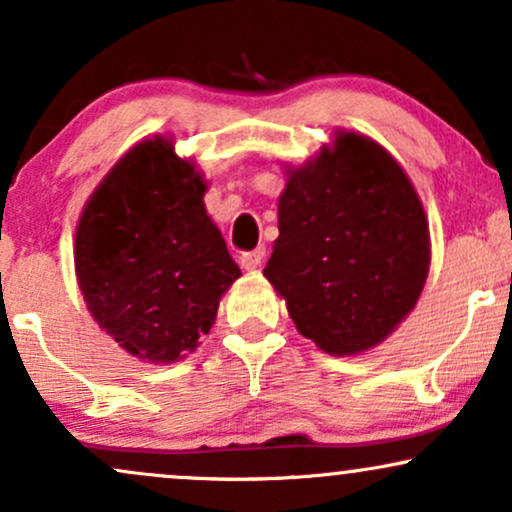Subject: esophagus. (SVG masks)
<instances>
[{"mask_svg": "<svg viewBox=\"0 0 512 512\" xmlns=\"http://www.w3.org/2000/svg\"><path fill=\"white\" fill-rule=\"evenodd\" d=\"M263 258H266V249L244 251V254L239 256V263H242L244 270H256L263 263Z\"/></svg>", "mask_w": 512, "mask_h": 512, "instance_id": "esophagus-1", "label": "esophagus"}]
</instances>
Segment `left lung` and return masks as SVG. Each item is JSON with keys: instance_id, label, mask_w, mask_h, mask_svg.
<instances>
[{"instance_id": "1", "label": "left lung", "mask_w": 512, "mask_h": 512, "mask_svg": "<svg viewBox=\"0 0 512 512\" xmlns=\"http://www.w3.org/2000/svg\"><path fill=\"white\" fill-rule=\"evenodd\" d=\"M277 227L263 275L330 356L382 344L418 304L432 261L425 208L399 161L361 132L337 130L287 170Z\"/></svg>"}]
</instances>
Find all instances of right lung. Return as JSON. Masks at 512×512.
<instances>
[{"label":"right lung","instance_id":"obj_1","mask_svg":"<svg viewBox=\"0 0 512 512\" xmlns=\"http://www.w3.org/2000/svg\"><path fill=\"white\" fill-rule=\"evenodd\" d=\"M206 180L168 137L142 140L82 208L75 275L94 323L144 363H175L216 323L242 270L204 206Z\"/></svg>","mask_w":512,"mask_h":512}]
</instances>
